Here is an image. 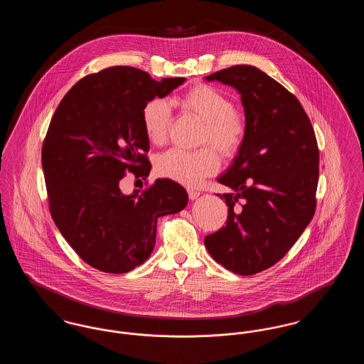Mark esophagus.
Listing matches in <instances>:
<instances>
[{"mask_svg": "<svg viewBox=\"0 0 364 364\" xmlns=\"http://www.w3.org/2000/svg\"><path fill=\"white\" fill-rule=\"evenodd\" d=\"M199 195H200V192H199V191L188 190V196H190L191 200L196 199Z\"/></svg>", "mask_w": 364, "mask_h": 364, "instance_id": "34e87169", "label": "esophagus"}]
</instances>
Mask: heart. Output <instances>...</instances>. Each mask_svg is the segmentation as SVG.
Segmentation results:
<instances>
[{
	"mask_svg": "<svg viewBox=\"0 0 364 364\" xmlns=\"http://www.w3.org/2000/svg\"><path fill=\"white\" fill-rule=\"evenodd\" d=\"M181 109L203 122L199 144L205 146L196 151L172 149L156 156V173L173 180L186 187H198L202 181L217 173L221 158H232L242 149L247 135V116L235 106L232 98L217 87L199 83L191 87L178 100ZM172 110L162 98L147 101L141 109V125L146 138L156 146L168 141L172 128ZM208 145H213L215 152Z\"/></svg>",
	"mask_w": 364,
	"mask_h": 364,
	"instance_id": "heart-1",
	"label": "heart"
}]
</instances>
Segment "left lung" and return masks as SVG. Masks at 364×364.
Wrapping results in <instances>:
<instances>
[{"label":"left lung","mask_w":364,"mask_h":364,"mask_svg":"<svg viewBox=\"0 0 364 364\" xmlns=\"http://www.w3.org/2000/svg\"><path fill=\"white\" fill-rule=\"evenodd\" d=\"M242 95L247 135L220 184L226 225L205 237L208 254L242 276L260 273L292 248L316 208L319 150L311 122L292 92L251 65L206 76Z\"/></svg>","instance_id":"8db88e82"}]
</instances>
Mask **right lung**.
I'll list each match as a JSON object with an SVG mask.
<instances>
[{
	"label": "right lung",
	"mask_w": 364,
	"mask_h": 364,
	"mask_svg": "<svg viewBox=\"0 0 364 364\" xmlns=\"http://www.w3.org/2000/svg\"><path fill=\"white\" fill-rule=\"evenodd\" d=\"M184 77L154 80L134 67H110L82 77L57 106L42 146L53 221L75 252L97 270L122 274L154 250L156 220L186 208L187 191L159 178L124 195L128 173H150L141 109Z\"/></svg>",
	"instance_id": "obj_1"
}]
</instances>
